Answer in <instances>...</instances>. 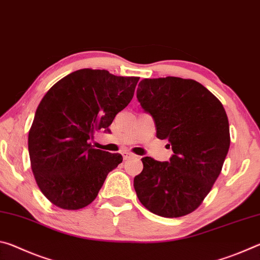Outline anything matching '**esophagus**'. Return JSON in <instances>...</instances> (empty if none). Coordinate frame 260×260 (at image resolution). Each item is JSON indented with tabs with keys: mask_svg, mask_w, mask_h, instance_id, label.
Here are the masks:
<instances>
[{
	"mask_svg": "<svg viewBox=\"0 0 260 260\" xmlns=\"http://www.w3.org/2000/svg\"><path fill=\"white\" fill-rule=\"evenodd\" d=\"M122 155V158H124V160H127V159H129V158H134L135 157V155H133V153H131V152H127V151H124L121 153Z\"/></svg>",
	"mask_w": 260,
	"mask_h": 260,
	"instance_id": "1",
	"label": "esophagus"
}]
</instances>
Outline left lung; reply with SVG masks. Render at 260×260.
<instances>
[{"label": "left lung", "mask_w": 260, "mask_h": 260, "mask_svg": "<svg viewBox=\"0 0 260 260\" xmlns=\"http://www.w3.org/2000/svg\"><path fill=\"white\" fill-rule=\"evenodd\" d=\"M141 108L169 140V161L143 157L134 178L139 200L150 212L178 218L201 205L221 172L230 149V124L220 101L191 79H143L136 90Z\"/></svg>", "instance_id": "8db88e82"}]
</instances>
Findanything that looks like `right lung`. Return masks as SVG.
Returning <instances> with one entry per match:
<instances>
[{
  "label": "right lung",
  "mask_w": 260,
  "mask_h": 260,
  "mask_svg": "<svg viewBox=\"0 0 260 260\" xmlns=\"http://www.w3.org/2000/svg\"><path fill=\"white\" fill-rule=\"evenodd\" d=\"M138 77L82 69L56 82L43 96L28 133L30 166L52 204L79 210L93 202L120 153L93 149L96 131L110 133L118 112L133 99Z\"/></svg>",
  "instance_id": "1"
}]
</instances>
